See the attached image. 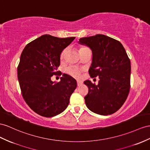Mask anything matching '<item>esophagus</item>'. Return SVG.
<instances>
[{"mask_svg":"<svg viewBox=\"0 0 150 150\" xmlns=\"http://www.w3.org/2000/svg\"><path fill=\"white\" fill-rule=\"evenodd\" d=\"M82 83H83V82H81V81H77V86H82Z\"/></svg>","mask_w":150,"mask_h":150,"instance_id":"esophagus-1","label":"esophagus"}]
</instances>
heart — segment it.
<instances>
[{"instance_id": "obj_1", "label": "heart", "mask_w": 150, "mask_h": 150, "mask_svg": "<svg viewBox=\"0 0 150 150\" xmlns=\"http://www.w3.org/2000/svg\"><path fill=\"white\" fill-rule=\"evenodd\" d=\"M83 48H84V47L80 48V49H83ZM64 52H65V50L62 52V53H61V58H63V57ZM66 72H67V74L73 76V77H74L75 79H79L80 76H81L82 70V69H80V68H79L78 67H69L66 69Z\"/></svg>"}]
</instances>
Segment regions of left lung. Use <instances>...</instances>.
<instances>
[{
	"mask_svg": "<svg viewBox=\"0 0 150 150\" xmlns=\"http://www.w3.org/2000/svg\"><path fill=\"white\" fill-rule=\"evenodd\" d=\"M79 43L92 50L91 78L99 76L98 85L84 82L89 88L85 102L91 112L112 115L124 105L130 91V61L120 42L105 35L80 38Z\"/></svg>",
	"mask_w": 150,
	"mask_h": 150,
	"instance_id": "8db88e82",
	"label": "left lung"
}]
</instances>
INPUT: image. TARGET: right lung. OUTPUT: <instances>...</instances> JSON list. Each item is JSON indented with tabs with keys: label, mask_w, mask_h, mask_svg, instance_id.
<instances>
[{
	"label": "right lung",
	"mask_w": 150,
	"mask_h": 150,
	"mask_svg": "<svg viewBox=\"0 0 150 150\" xmlns=\"http://www.w3.org/2000/svg\"><path fill=\"white\" fill-rule=\"evenodd\" d=\"M75 38L44 35L30 42L21 53L18 79L23 98L33 112L42 117L62 113L77 86L74 78L65 74L57 83L51 79L59 73L57 69L61 52Z\"/></svg>",
	"instance_id": "add662e5"
}]
</instances>
